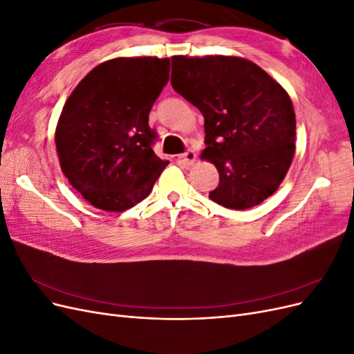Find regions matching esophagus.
Listing matches in <instances>:
<instances>
[{
	"label": "esophagus",
	"instance_id": "obj_1",
	"mask_svg": "<svg viewBox=\"0 0 354 354\" xmlns=\"http://www.w3.org/2000/svg\"><path fill=\"white\" fill-rule=\"evenodd\" d=\"M178 159H180L183 164H186V165H194L195 160H196V155H195L194 151H187V152H185V153H181V155L178 156Z\"/></svg>",
	"mask_w": 354,
	"mask_h": 354
}]
</instances>
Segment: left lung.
<instances>
[{
	"label": "left lung",
	"mask_w": 354,
	"mask_h": 354,
	"mask_svg": "<svg viewBox=\"0 0 354 354\" xmlns=\"http://www.w3.org/2000/svg\"><path fill=\"white\" fill-rule=\"evenodd\" d=\"M173 88L203 115L201 159L216 165L209 198L246 209L272 196L295 153V112L282 85L238 56H173Z\"/></svg>",
	"instance_id": "1"
}]
</instances>
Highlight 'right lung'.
Here are the masks:
<instances>
[{
  "mask_svg": "<svg viewBox=\"0 0 354 354\" xmlns=\"http://www.w3.org/2000/svg\"><path fill=\"white\" fill-rule=\"evenodd\" d=\"M169 78V59L116 57L91 69L71 93L55 142L60 168L93 207L122 212L151 194L168 160L149 127Z\"/></svg>",
  "mask_w": 354,
  "mask_h": 354,
  "instance_id": "right-lung-1",
  "label": "right lung"
}]
</instances>
